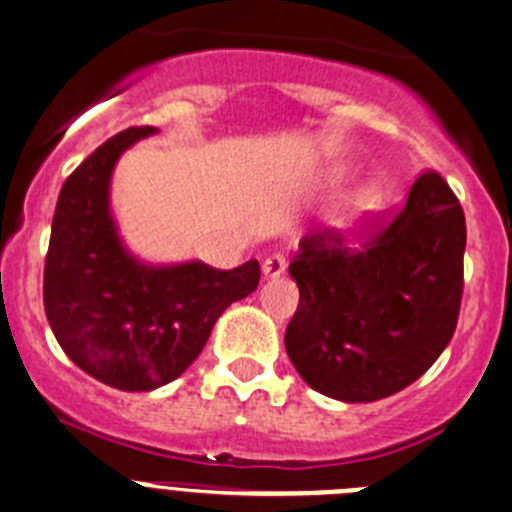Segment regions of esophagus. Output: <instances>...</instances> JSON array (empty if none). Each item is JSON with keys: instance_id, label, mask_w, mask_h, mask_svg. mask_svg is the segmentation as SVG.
<instances>
[{"instance_id": "obj_1", "label": "esophagus", "mask_w": 512, "mask_h": 512, "mask_svg": "<svg viewBox=\"0 0 512 512\" xmlns=\"http://www.w3.org/2000/svg\"><path fill=\"white\" fill-rule=\"evenodd\" d=\"M285 267H287L285 255L265 257V262H262V277H265V280H275V277H280L282 272H285Z\"/></svg>"}]
</instances>
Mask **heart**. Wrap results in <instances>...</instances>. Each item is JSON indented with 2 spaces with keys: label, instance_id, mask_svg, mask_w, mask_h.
Segmentation results:
<instances>
[{
  "label": "heart",
  "instance_id": "b5f03b06",
  "mask_svg": "<svg viewBox=\"0 0 512 512\" xmlns=\"http://www.w3.org/2000/svg\"><path fill=\"white\" fill-rule=\"evenodd\" d=\"M380 207H382V192L375 190V187H370V190H362L352 197L350 205H347L345 220L355 222L360 220V217L372 215V212H377Z\"/></svg>",
  "mask_w": 512,
  "mask_h": 512
}]
</instances>
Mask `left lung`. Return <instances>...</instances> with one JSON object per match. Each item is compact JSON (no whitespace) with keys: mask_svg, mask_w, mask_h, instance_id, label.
I'll list each match as a JSON object with an SVG mask.
<instances>
[{"mask_svg":"<svg viewBox=\"0 0 512 512\" xmlns=\"http://www.w3.org/2000/svg\"><path fill=\"white\" fill-rule=\"evenodd\" d=\"M465 215L438 172L360 250L330 232L300 240V305L285 350L302 380L340 403H375L418 380L448 347L463 297Z\"/></svg>","mask_w":512,"mask_h":512,"instance_id":"8db88e82","label":"left lung"}]
</instances>
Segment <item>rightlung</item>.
Here are the masks:
<instances>
[{"label":"right lung","mask_w":512,"mask_h":512,"mask_svg":"<svg viewBox=\"0 0 512 512\" xmlns=\"http://www.w3.org/2000/svg\"><path fill=\"white\" fill-rule=\"evenodd\" d=\"M155 127H130L62 185L44 262V312L59 347L94 380L150 393L180 377L217 317L260 282V265L215 270L200 260L150 265L132 255L112 215L119 157Z\"/></svg>","instance_id":"obj_1"}]
</instances>
